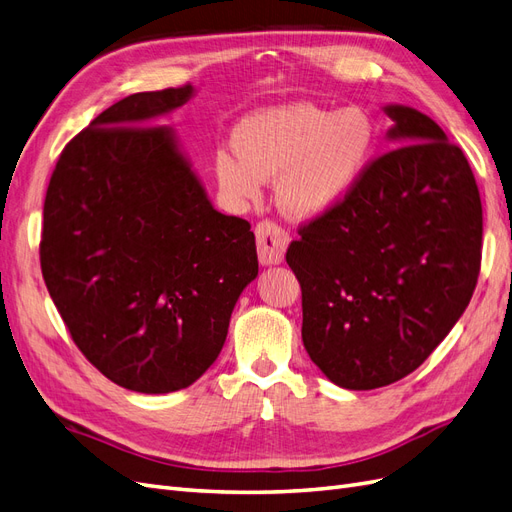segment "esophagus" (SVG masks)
Here are the masks:
<instances>
[{
  "instance_id": "esophagus-1",
  "label": "esophagus",
  "mask_w": 512,
  "mask_h": 512,
  "mask_svg": "<svg viewBox=\"0 0 512 512\" xmlns=\"http://www.w3.org/2000/svg\"><path fill=\"white\" fill-rule=\"evenodd\" d=\"M290 243L288 230L271 220H262L256 224V245L258 260L262 265H280L284 260V252Z\"/></svg>"
}]
</instances>
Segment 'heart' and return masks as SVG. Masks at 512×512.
I'll return each instance as SVG.
<instances>
[{
  "instance_id": "obj_1",
  "label": "heart",
  "mask_w": 512,
  "mask_h": 512,
  "mask_svg": "<svg viewBox=\"0 0 512 512\" xmlns=\"http://www.w3.org/2000/svg\"><path fill=\"white\" fill-rule=\"evenodd\" d=\"M376 128L361 108L316 104L271 108L241 121L232 143L213 160L220 188L258 198L262 179L277 177V200L294 218L327 213L354 188L371 158Z\"/></svg>"
}]
</instances>
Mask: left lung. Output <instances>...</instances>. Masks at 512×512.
<instances>
[{
	"label": "left lung",
	"mask_w": 512,
	"mask_h": 512,
	"mask_svg": "<svg viewBox=\"0 0 512 512\" xmlns=\"http://www.w3.org/2000/svg\"><path fill=\"white\" fill-rule=\"evenodd\" d=\"M393 149L344 200L299 226L286 262L301 284L303 346L337 386L369 391L421 365L466 312L483 207L463 151L436 121L386 106Z\"/></svg>",
	"instance_id": "obj_1"
}]
</instances>
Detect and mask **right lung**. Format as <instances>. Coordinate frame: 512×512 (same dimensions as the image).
Returning <instances> with one entry per match:
<instances>
[{"instance_id": "1", "label": "right lung", "mask_w": 512, "mask_h": 512, "mask_svg": "<svg viewBox=\"0 0 512 512\" xmlns=\"http://www.w3.org/2000/svg\"><path fill=\"white\" fill-rule=\"evenodd\" d=\"M192 85L108 106L61 151L44 198L40 267L72 342L136 393L196 382L258 275L250 222L215 211L156 117Z\"/></svg>"}]
</instances>
